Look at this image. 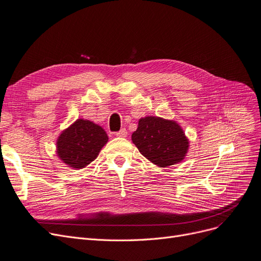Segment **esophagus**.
Segmentation results:
<instances>
[{"mask_svg":"<svg viewBox=\"0 0 261 261\" xmlns=\"http://www.w3.org/2000/svg\"><path fill=\"white\" fill-rule=\"evenodd\" d=\"M115 136H116V137H122V138L126 137V136H127V130L125 129V128H122L121 130L115 133Z\"/></svg>","mask_w":261,"mask_h":261,"instance_id":"esophagus-1","label":"esophagus"}]
</instances>
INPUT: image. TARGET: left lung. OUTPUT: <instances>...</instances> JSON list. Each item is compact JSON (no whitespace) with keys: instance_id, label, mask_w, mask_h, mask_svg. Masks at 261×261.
I'll return each instance as SVG.
<instances>
[{"instance_id":"1","label":"left lung","mask_w":261,"mask_h":261,"mask_svg":"<svg viewBox=\"0 0 261 261\" xmlns=\"http://www.w3.org/2000/svg\"><path fill=\"white\" fill-rule=\"evenodd\" d=\"M132 140L143 156L160 167L181 162L189 149V140L179 124L159 116L141 118Z\"/></svg>"}]
</instances>
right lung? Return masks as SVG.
I'll return each instance as SVG.
<instances>
[{
    "label": "right lung",
    "mask_w": 261,
    "mask_h": 261,
    "mask_svg": "<svg viewBox=\"0 0 261 261\" xmlns=\"http://www.w3.org/2000/svg\"><path fill=\"white\" fill-rule=\"evenodd\" d=\"M108 142L102 127L88 120L79 119L57 139V155L69 167L81 169L91 164Z\"/></svg>",
    "instance_id": "add662e5"
}]
</instances>
